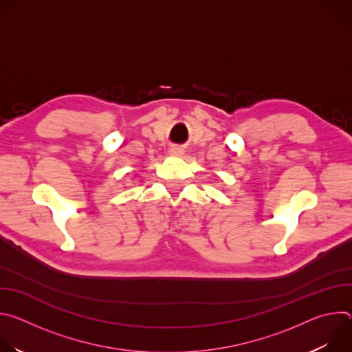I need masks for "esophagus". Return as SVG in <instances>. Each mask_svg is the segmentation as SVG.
Returning <instances> with one entry per match:
<instances>
[{
	"label": "esophagus",
	"instance_id": "34e87169",
	"mask_svg": "<svg viewBox=\"0 0 352 352\" xmlns=\"http://www.w3.org/2000/svg\"><path fill=\"white\" fill-rule=\"evenodd\" d=\"M168 153L171 155V156H181V155H184V148L181 147V146H171L170 148H168Z\"/></svg>",
	"mask_w": 352,
	"mask_h": 352
}]
</instances>
